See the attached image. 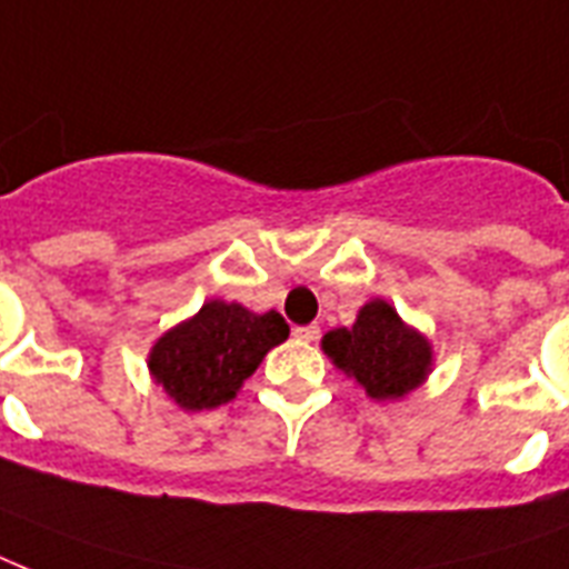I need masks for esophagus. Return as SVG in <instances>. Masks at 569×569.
I'll list each match as a JSON object with an SVG mask.
<instances>
[{"label":"esophagus","mask_w":569,"mask_h":569,"mask_svg":"<svg viewBox=\"0 0 569 569\" xmlns=\"http://www.w3.org/2000/svg\"><path fill=\"white\" fill-rule=\"evenodd\" d=\"M292 337L301 339V342H316V339H319V325H303V328H295Z\"/></svg>","instance_id":"esophagus-1"}]
</instances>
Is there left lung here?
Here are the masks:
<instances>
[{
    "label": "left lung",
    "mask_w": 569,
    "mask_h": 569,
    "mask_svg": "<svg viewBox=\"0 0 569 569\" xmlns=\"http://www.w3.org/2000/svg\"><path fill=\"white\" fill-rule=\"evenodd\" d=\"M337 369L355 378L375 401L413 392L433 366L431 342L401 321L387 301H369L351 328H337L321 339Z\"/></svg>",
    "instance_id": "1"
}]
</instances>
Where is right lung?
Segmentation results:
<instances>
[{
    "label": "right lung",
    "mask_w": 569,
    "mask_h": 569,
    "mask_svg": "<svg viewBox=\"0 0 569 569\" xmlns=\"http://www.w3.org/2000/svg\"><path fill=\"white\" fill-rule=\"evenodd\" d=\"M280 312H250L241 303L206 301L197 316L156 339L150 375L182 410L227 405L257 372L262 357L286 342Z\"/></svg>",
    "instance_id": "add662e5"
}]
</instances>
